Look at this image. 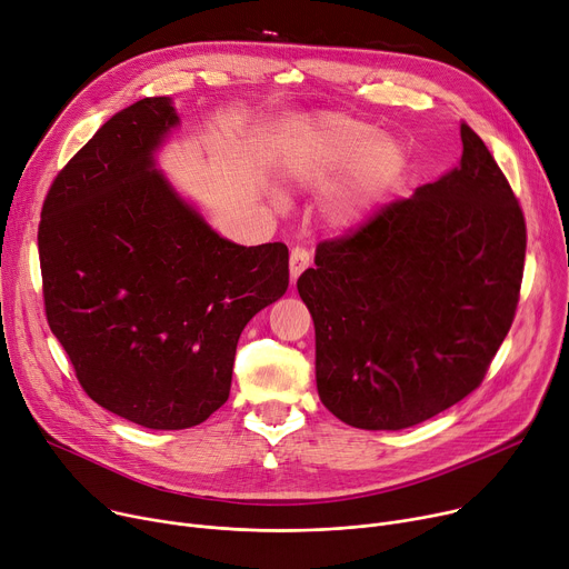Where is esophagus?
<instances>
[{
    "mask_svg": "<svg viewBox=\"0 0 569 569\" xmlns=\"http://www.w3.org/2000/svg\"><path fill=\"white\" fill-rule=\"evenodd\" d=\"M309 262H311V251L307 247H295L290 251V277L297 279L309 268Z\"/></svg>",
    "mask_w": 569,
    "mask_h": 569,
    "instance_id": "34e87169",
    "label": "esophagus"
}]
</instances>
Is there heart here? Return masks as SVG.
I'll return each mask as SVG.
<instances>
[{"label": "heart", "instance_id": "b5f03b06", "mask_svg": "<svg viewBox=\"0 0 569 569\" xmlns=\"http://www.w3.org/2000/svg\"><path fill=\"white\" fill-rule=\"evenodd\" d=\"M402 162L405 153L396 139L377 134L372 126L346 113H325L292 146L286 171L295 184L325 187L350 164L346 182L329 203L336 221H350L366 194L393 180Z\"/></svg>", "mask_w": 569, "mask_h": 569}]
</instances>
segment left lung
<instances>
[{
    "label": "left lung",
    "instance_id": "1",
    "mask_svg": "<svg viewBox=\"0 0 569 569\" xmlns=\"http://www.w3.org/2000/svg\"><path fill=\"white\" fill-rule=\"evenodd\" d=\"M460 164L322 240L297 279L316 325L322 405L361 430L423 423L476 391L508 336L526 219L485 141Z\"/></svg>",
    "mask_w": 569,
    "mask_h": 569
}]
</instances>
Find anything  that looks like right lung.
<instances>
[{
    "label": "right lung",
    "instance_id": "obj_1",
    "mask_svg": "<svg viewBox=\"0 0 569 569\" xmlns=\"http://www.w3.org/2000/svg\"><path fill=\"white\" fill-rule=\"evenodd\" d=\"M169 98L113 117L52 180L38 223L43 305L91 400L153 430L231 393L244 325L288 288V247L219 238L153 167Z\"/></svg>",
    "mask_w": 569,
    "mask_h": 569
}]
</instances>
